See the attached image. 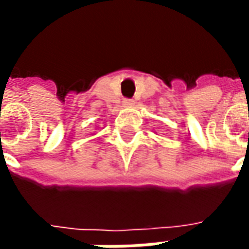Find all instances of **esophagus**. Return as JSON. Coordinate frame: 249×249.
<instances>
[{
	"mask_svg": "<svg viewBox=\"0 0 249 249\" xmlns=\"http://www.w3.org/2000/svg\"><path fill=\"white\" fill-rule=\"evenodd\" d=\"M125 107H133L135 105V100H132V98H124V101H123Z\"/></svg>",
	"mask_w": 249,
	"mask_h": 249,
	"instance_id": "34e87169",
	"label": "esophagus"
}]
</instances>
